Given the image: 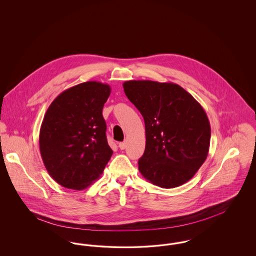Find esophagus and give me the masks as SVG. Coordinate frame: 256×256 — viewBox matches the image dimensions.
<instances>
[{"instance_id": "1", "label": "esophagus", "mask_w": 256, "mask_h": 256, "mask_svg": "<svg viewBox=\"0 0 256 256\" xmlns=\"http://www.w3.org/2000/svg\"><path fill=\"white\" fill-rule=\"evenodd\" d=\"M126 143L124 142H121V143H119V148H121V150H124V148H126Z\"/></svg>"}]
</instances>
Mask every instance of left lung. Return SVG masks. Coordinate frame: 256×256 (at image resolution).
<instances>
[{
	"label": "left lung",
	"instance_id": "obj_1",
	"mask_svg": "<svg viewBox=\"0 0 256 256\" xmlns=\"http://www.w3.org/2000/svg\"><path fill=\"white\" fill-rule=\"evenodd\" d=\"M122 86L145 121L146 148L138 161L139 172L162 188L190 180L210 146V122L202 106L176 84L128 80Z\"/></svg>",
	"mask_w": 256,
	"mask_h": 256
}]
</instances>
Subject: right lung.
<instances>
[{"mask_svg": "<svg viewBox=\"0 0 256 256\" xmlns=\"http://www.w3.org/2000/svg\"><path fill=\"white\" fill-rule=\"evenodd\" d=\"M108 84L86 82L60 93L46 111L39 134L41 158L61 186L82 190L102 174L113 154L102 108Z\"/></svg>", "mask_w": 256, "mask_h": 256, "instance_id": "right-lung-1", "label": "right lung"}]
</instances>
